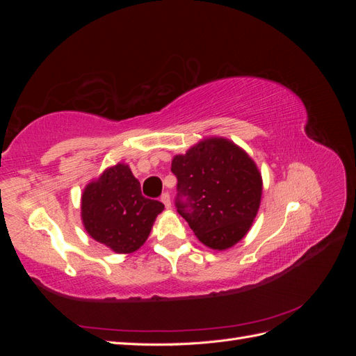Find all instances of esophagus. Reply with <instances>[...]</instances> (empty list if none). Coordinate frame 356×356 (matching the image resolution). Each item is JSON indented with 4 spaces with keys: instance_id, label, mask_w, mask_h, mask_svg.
<instances>
[{
    "instance_id": "1",
    "label": "esophagus",
    "mask_w": 356,
    "mask_h": 356,
    "mask_svg": "<svg viewBox=\"0 0 356 356\" xmlns=\"http://www.w3.org/2000/svg\"><path fill=\"white\" fill-rule=\"evenodd\" d=\"M160 200L165 203V207L168 209H170V196H169V193H163V195H161V197H160Z\"/></svg>"
}]
</instances>
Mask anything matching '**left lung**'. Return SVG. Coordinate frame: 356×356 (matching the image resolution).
<instances>
[{
    "mask_svg": "<svg viewBox=\"0 0 356 356\" xmlns=\"http://www.w3.org/2000/svg\"><path fill=\"white\" fill-rule=\"evenodd\" d=\"M178 179L177 211L197 239L227 250L251 229L263 179L245 149L225 138H207L172 160Z\"/></svg>",
    "mask_w": 356,
    "mask_h": 356,
    "instance_id": "left-lung-1",
    "label": "left lung"
}]
</instances>
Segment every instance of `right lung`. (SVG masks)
I'll return each instance as SVG.
<instances>
[{
	"label": "right lung",
	"mask_w": 356,
	"mask_h": 356,
	"mask_svg": "<svg viewBox=\"0 0 356 356\" xmlns=\"http://www.w3.org/2000/svg\"><path fill=\"white\" fill-rule=\"evenodd\" d=\"M163 209L161 202L143 196L141 184L126 163L105 169L81 195L86 232L117 254H131L141 248Z\"/></svg>",
	"instance_id": "obj_1"
}]
</instances>
